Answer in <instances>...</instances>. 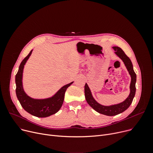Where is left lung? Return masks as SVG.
<instances>
[{
	"instance_id": "8db88e82",
	"label": "left lung",
	"mask_w": 153,
	"mask_h": 153,
	"mask_svg": "<svg viewBox=\"0 0 153 153\" xmlns=\"http://www.w3.org/2000/svg\"><path fill=\"white\" fill-rule=\"evenodd\" d=\"M112 48L115 50V53L124 62L125 65L131 76V83L130 85V93L129 95H128V97L123 102L120 103L115 104V105L110 106L102 105L94 99L91 91L87 83H85L84 87L85 97L88 104L96 111L99 112V114L107 116L117 115L125 111L131 104L136 92L135 84L136 82V75L133 70V64L130 59L124 53V51L120 48L118 46H114Z\"/></svg>"
}]
</instances>
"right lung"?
<instances>
[{
    "instance_id": "obj_1",
    "label": "right lung",
    "mask_w": 153,
    "mask_h": 153,
    "mask_svg": "<svg viewBox=\"0 0 153 153\" xmlns=\"http://www.w3.org/2000/svg\"><path fill=\"white\" fill-rule=\"evenodd\" d=\"M32 51L22 61L19 71L15 76L16 95L22 107L28 113L37 117H47L55 114L60 110L64 102L66 91L73 82L62 87L51 97L35 99L29 97L23 90L22 77L24 66L31 54Z\"/></svg>"
}]
</instances>
